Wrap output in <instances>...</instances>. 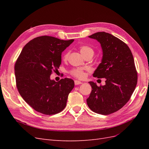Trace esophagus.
Masks as SVG:
<instances>
[{
  "label": "esophagus",
  "mask_w": 149,
  "mask_h": 149,
  "mask_svg": "<svg viewBox=\"0 0 149 149\" xmlns=\"http://www.w3.org/2000/svg\"><path fill=\"white\" fill-rule=\"evenodd\" d=\"M82 84V83L79 81H78V80L74 81V84L75 85H79V84Z\"/></svg>",
  "instance_id": "obj_1"
}]
</instances>
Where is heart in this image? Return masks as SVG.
I'll return each instance as SVG.
<instances>
[{"mask_svg":"<svg viewBox=\"0 0 149 149\" xmlns=\"http://www.w3.org/2000/svg\"><path fill=\"white\" fill-rule=\"evenodd\" d=\"M79 51L80 53H81V55L84 56L88 54H90V53H94V50L92 48H91L90 47L88 46H86V45H83V46H81L79 47ZM69 52H66L63 56V58L64 60H66L68 58L69 56ZM70 74L71 75H73L74 77L79 78V79H83L85 77V73L83 69L82 68H73L70 71Z\"/></svg>","mask_w":149,"mask_h":149,"instance_id":"obj_1","label":"heart"}]
</instances>
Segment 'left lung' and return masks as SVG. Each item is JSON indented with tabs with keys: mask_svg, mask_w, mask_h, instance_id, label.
Listing matches in <instances>:
<instances>
[{
	"mask_svg": "<svg viewBox=\"0 0 149 149\" xmlns=\"http://www.w3.org/2000/svg\"><path fill=\"white\" fill-rule=\"evenodd\" d=\"M89 37L100 42L102 49L101 63L93 76L105 78L106 84L97 86L95 83L89 82L93 89L87 104L96 113L108 115L129 101L137 83V73L132 53L122 40L104 31Z\"/></svg>",
	"mask_w": 149,
	"mask_h": 149,
	"instance_id": "8db88e82",
	"label": "left lung"
}]
</instances>
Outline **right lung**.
<instances>
[{"label": "right lung", "mask_w": 149, "mask_h": 149, "mask_svg": "<svg viewBox=\"0 0 149 149\" xmlns=\"http://www.w3.org/2000/svg\"><path fill=\"white\" fill-rule=\"evenodd\" d=\"M73 41L45 35L30 40L22 49L15 64L17 88L36 111L53 115L66 107L74 81L66 78L56 82L50 75L59 68L61 53Z\"/></svg>", "instance_id": "obj_1"}]
</instances>
